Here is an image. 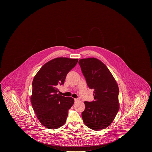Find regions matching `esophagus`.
<instances>
[{"instance_id": "1", "label": "esophagus", "mask_w": 152, "mask_h": 152, "mask_svg": "<svg viewBox=\"0 0 152 152\" xmlns=\"http://www.w3.org/2000/svg\"><path fill=\"white\" fill-rule=\"evenodd\" d=\"M74 101H75V102H78V101H80V99H74Z\"/></svg>"}]
</instances>
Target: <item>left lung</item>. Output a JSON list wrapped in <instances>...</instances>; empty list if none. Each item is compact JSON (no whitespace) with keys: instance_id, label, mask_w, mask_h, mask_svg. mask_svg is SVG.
<instances>
[{"instance_id":"obj_1","label":"left lung","mask_w":152,"mask_h":152,"mask_svg":"<svg viewBox=\"0 0 152 152\" xmlns=\"http://www.w3.org/2000/svg\"><path fill=\"white\" fill-rule=\"evenodd\" d=\"M78 63L88 86L94 90V101L84 102L83 120L91 129H104L113 122L119 110L118 85L107 67L97 58L81 59Z\"/></svg>"}]
</instances>
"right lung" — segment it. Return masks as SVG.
Returning a JSON list of instances; mask_svg holds the SVG:
<instances>
[{
    "label": "right lung",
    "mask_w": 152,
    "mask_h": 152,
    "mask_svg": "<svg viewBox=\"0 0 152 152\" xmlns=\"http://www.w3.org/2000/svg\"><path fill=\"white\" fill-rule=\"evenodd\" d=\"M78 59L56 58L49 61L36 74L32 82L31 102L37 119L43 126L55 129L65 124L68 111L74 100L57 94L58 85L64 84L66 75Z\"/></svg>",
    "instance_id": "obj_1"
}]
</instances>
